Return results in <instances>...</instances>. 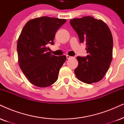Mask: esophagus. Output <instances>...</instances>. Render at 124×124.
I'll return each mask as SVG.
<instances>
[{
  "label": "esophagus",
  "mask_w": 124,
  "mask_h": 124,
  "mask_svg": "<svg viewBox=\"0 0 124 124\" xmlns=\"http://www.w3.org/2000/svg\"><path fill=\"white\" fill-rule=\"evenodd\" d=\"M72 58V57H71V56H70V55H66V58L67 59H70V58Z\"/></svg>",
  "instance_id": "esophagus-1"
}]
</instances>
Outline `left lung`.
<instances>
[{"mask_svg":"<svg viewBox=\"0 0 124 124\" xmlns=\"http://www.w3.org/2000/svg\"><path fill=\"white\" fill-rule=\"evenodd\" d=\"M81 43L86 45V57H77L74 70L79 80L87 84L101 80L112 59L113 38L108 26L101 20L84 16L70 20Z\"/></svg>","mask_w":124,"mask_h":124,"instance_id":"obj_1","label":"left lung"}]
</instances>
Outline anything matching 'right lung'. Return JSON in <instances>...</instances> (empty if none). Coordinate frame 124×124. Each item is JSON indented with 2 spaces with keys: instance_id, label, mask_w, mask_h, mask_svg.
I'll use <instances>...</instances> for the list:
<instances>
[{
  "instance_id": "add662e5",
  "label": "right lung",
  "mask_w": 124,
  "mask_h": 124,
  "mask_svg": "<svg viewBox=\"0 0 124 124\" xmlns=\"http://www.w3.org/2000/svg\"><path fill=\"white\" fill-rule=\"evenodd\" d=\"M66 22L63 19L42 16L28 21L17 43L20 67L31 84L46 87L57 81L65 55L57 57L48 52L54 45L57 31Z\"/></svg>"
}]
</instances>
